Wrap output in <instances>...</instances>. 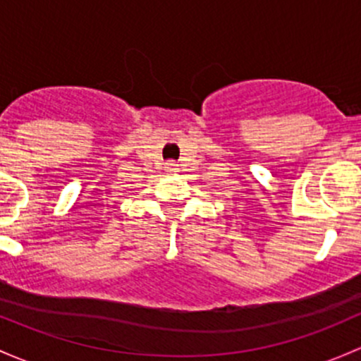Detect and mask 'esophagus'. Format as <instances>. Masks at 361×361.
Masks as SVG:
<instances>
[{"mask_svg":"<svg viewBox=\"0 0 361 361\" xmlns=\"http://www.w3.org/2000/svg\"><path fill=\"white\" fill-rule=\"evenodd\" d=\"M173 166H174V162H168V168H169V169L173 168Z\"/></svg>","mask_w":361,"mask_h":361,"instance_id":"34e87169","label":"esophagus"}]
</instances>
